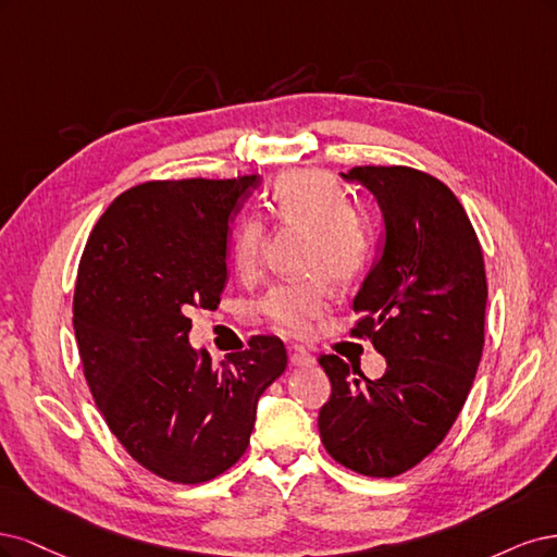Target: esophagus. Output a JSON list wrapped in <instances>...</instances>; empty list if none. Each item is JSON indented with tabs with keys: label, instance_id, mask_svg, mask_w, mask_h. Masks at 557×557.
I'll return each mask as SVG.
<instances>
[{
	"label": "esophagus",
	"instance_id": "esophagus-1",
	"mask_svg": "<svg viewBox=\"0 0 557 557\" xmlns=\"http://www.w3.org/2000/svg\"><path fill=\"white\" fill-rule=\"evenodd\" d=\"M289 363L294 368H308L314 363V356L305 349V347H298V345H292L289 347Z\"/></svg>",
	"mask_w": 557,
	"mask_h": 557
}]
</instances>
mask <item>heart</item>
Listing matches in <instances>:
<instances>
[{
    "mask_svg": "<svg viewBox=\"0 0 557 557\" xmlns=\"http://www.w3.org/2000/svg\"><path fill=\"white\" fill-rule=\"evenodd\" d=\"M265 206L275 222L308 231L302 263L312 273L271 286L261 312L284 335H308L329 310V282L349 284L361 275L372 252V226L366 212L347 203L331 177L317 171L280 175ZM263 238L259 218H245L233 231L231 257L240 275L259 271Z\"/></svg>",
    "mask_w": 557,
    "mask_h": 557,
    "instance_id": "b5f03b06",
    "label": "heart"
}]
</instances>
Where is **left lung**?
<instances>
[{"instance_id": "left-lung-1", "label": "left lung", "mask_w": 557, "mask_h": 557, "mask_svg": "<svg viewBox=\"0 0 557 557\" xmlns=\"http://www.w3.org/2000/svg\"><path fill=\"white\" fill-rule=\"evenodd\" d=\"M339 175L368 187L384 218V249L354 298L361 319L351 335L370 337L386 372L368 380L335 354L319 356L331 380L319 435L339 465L388 479L433 454L468 400L483 351L486 268L468 212L437 177L409 166Z\"/></svg>"}]
</instances>
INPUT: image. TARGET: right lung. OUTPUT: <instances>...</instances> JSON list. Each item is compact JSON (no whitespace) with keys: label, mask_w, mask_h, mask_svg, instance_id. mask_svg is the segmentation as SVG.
<instances>
[{"label":"right lung","mask_w":557,"mask_h":557,"mask_svg":"<svg viewBox=\"0 0 557 557\" xmlns=\"http://www.w3.org/2000/svg\"><path fill=\"white\" fill-rule=\"evenodd\" d=\"M259 175L159 181L109 206L83 249L74 331L95 403L127 454L173 483H203L236 465L257 403L286 368L280 337L214 366L189 345L191 310H218L228 220Z\"/></svg>","instance_id":"right-lung-1"}]
</instances>
